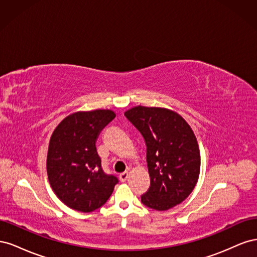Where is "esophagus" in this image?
<instances>
[{
	"mask_svg": "<svg viewBox=\"0 0 257 257\" xmlns=\"http://www.w3.org/2000/svg\"><path fill=\"white\" fill-rule=\"evenodd\" d=\"M127 178H128V173H127V172L122 173V174L119 176V179H120L121 182H125V181L127 180Z\"/></svg>",
	"mask_w": 257,
	"mask_h": 257,
	"instance_id": "1",
	"label": "esophagus"
}]
</instances>
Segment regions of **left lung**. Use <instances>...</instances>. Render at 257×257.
<instances>
[{
    "label": "left lung",
    "instance_id": "8db88e82",
    "mask_svg": "<svg viewBox=\"0 0 257 257\" xmlns=\"http://www.w3.org/2000/svg\"><path fill=\"white\" fill-rule=\"evenodd\" d=\"M124 114L147 146L150 188L142 203L159 211L182 203L195 188L200 170L199 148L191 126L166 108L136 106Z\"/></svg>",
    "mask_w": 257,
    "mask_h": 257
}]
</instances>
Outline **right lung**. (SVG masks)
Instances as JSON below:
<instances>
[{
    "label": "right lung",
    "mask_w": 257,
    "mask_h": 257,
    "mask_svg": "<svg viewBox=\"0 0 257 257\" xmlns=\"http://www.w3.org/2000/svg\"><path fill=\"white\" fill-rule=\"evenodd\" d=\"M114 116L108 109L75 112L62 120L51 135L49 183L62 203L77 211L91 212L102 207L119 182L104 173L95 146L100 131Z\"/></svg>",
    "instance_id": "1"
}]
</instances>
